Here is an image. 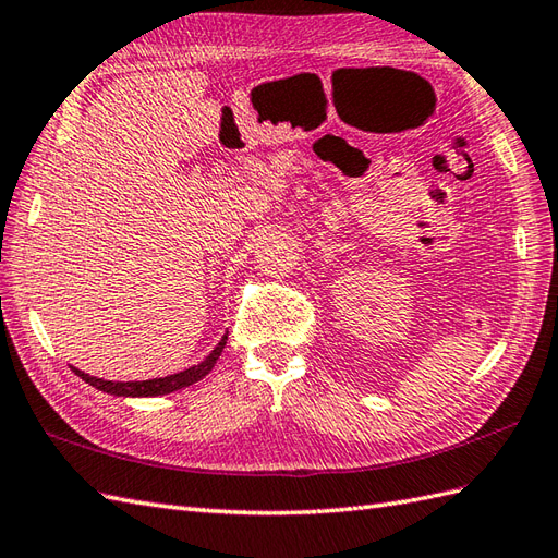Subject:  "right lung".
Wrapping results in <instances>:
<instances>
[{"label":"right lung","mask_w":558,"mask_h":558,"mask_svg":"<svg viewBox=\"0 0 558 558\" xmlns=\"http://www.w3.org/2000/svg\"><path fill=\"white\" fill-rule=\"evenodd\" d=\"M226 339L228 335L221 337V341L217 344V349H214L207 359L203 363H197L189 369H183V373H177V375H169V377H160V379H146V381H108V379H98V377H92L87 373H82V369L73 367V373L77 377H82V381L92 384V387H96L98 391H106V393H112V396H130V398H143V396H165V393H171V391H179L183 387H191V384L199 381L205 375L211 373L214 363L219 361V355L226 347Z\"/></svg>","instance_id":"add662e5"}]
</instances>
